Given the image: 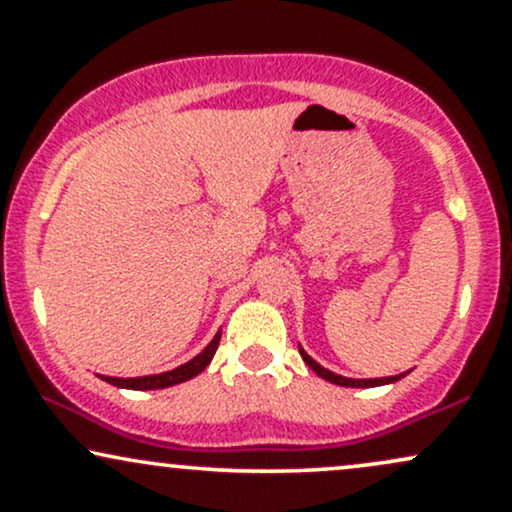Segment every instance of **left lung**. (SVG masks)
Segmentation results:
<instances>
[{
  "label": "left lung",
  "mask_w": 512,
  "mask_h": 512,
  "mask_svg": "<svg viewBox=\"0 0 512 512\" xmlns=\"http://www.w3.org/2000/svg\"><path fill=\"white\" fill-rule=\"evenodd\" d=\"M298 351H301L303 361L308 363V366H310V370H313V373L320 375V378H322V380H327V383L339 385V387H378V385H390V383H397L399 378H404V375L409 373V370H407V373L387 375V378H366V380H358V378H344V375H337V373H332V370H327L325 366H320V363H317L313 356L305 354V349H303L301 344H298Z\"/></svg>",
  "instance_id": "8db88e82"
}]
</instances>
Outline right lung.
<instances>
[{"label": "right lung", "instance_id": "add662e5", "mask_svg": "<svg viewBox=\"0 0 512 512\" xmlns=\"http://www.w3.org/2000/svg\"><path fill=\"white\" fill-rule=\"evenodd\" d=\"M219 339H221V330L214 334V339H211V342L204 346L195 358H190V361L182 363L178 368L166 370V373L139 375V378H115V375H98V378L115 387H125V390H163V387L187 383V380H192L195 375H199L209 366L211 358L216 354V349H219Z\"/></svg>", "mask_w": 512, "mask_h": 512}]
</instances>
